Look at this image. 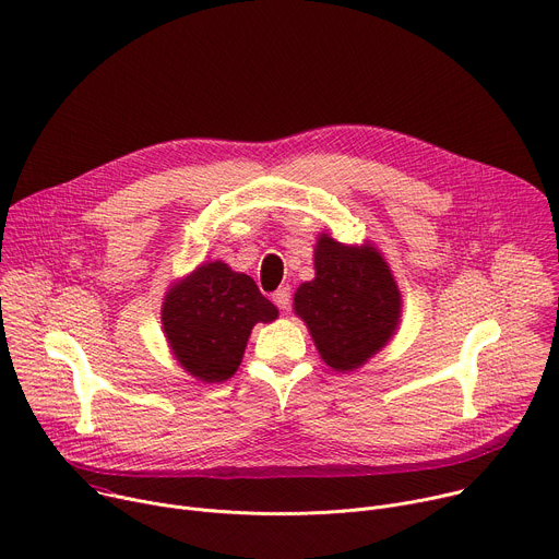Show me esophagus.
Instances as JSON below:
<instances>
[{"label":"esophagus","mask_w":559,"mask_h":559,"mask_svg":"<svg viewBox=\"0 0 559 559\" xmlns=\"http://www.w3.org/2000/svg\"><path fill=\"white\" fill-rule=\"evenodd\" d=\"M272 300L276 302V308L287 310V308H289V300H292V294H289V289H287V287H281V289H276V292H274Z\"/></svg>","instance_id":"obj_1"}]
</instances>
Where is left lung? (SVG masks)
<instances>
[{
  "mask_svg": "<svg viewBox=\"0 0 559 559\" xmlns=\"http://www.w3.org/2000/svg\"><path fill=\"white\" fill-rule=\"evenodd\" d=\"M401 306L392 270L370 240L343 245L325 231L314 247V278L294 294V314L308 325L323 364L343 374L390 343Z\"/></svg>",
  "mask_w": 559,
  "mask_h": 559,
  "instance_id": "8db88e82",
  "label": "left lung"
}]
</instances>
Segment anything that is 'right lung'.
<instances>
[{
	"mask_svg": "<svg viewBox=\"0 0 559 559\" xmlns=\"http://www.w3.org/2000/svg\"><path fill=\"white\" fill-rule=\"evenodd\" d=\"M276 317L251 276L210 261L167 289L160 319L178 366L202 383H223L236 374L253 325Z\"/></svg>",
	"mask_w": 559,
	"mask_h": 559,
	"instance_id": "add662e5",
	"label": "right lung"
}]
</instances>
